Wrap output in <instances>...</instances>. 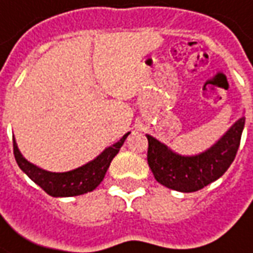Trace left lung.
<instances>
[{
    "label": "left lung",
    "instance_id": "left-lung-1",
    "mask_svg": "<svg viewBox=\"0 0 253 253\" xmlns=\"http://www.w3.org/2000/svg\"><path fill=\"white\" fill-rule=\"evenodd\" d=\"M245 117L240 118L222 139L198 156L183 157L147 135V163L158 183L168 189L193 193L222 176L236 158Z\"/></svg>",
    "mask_w": 253,
    "mask_h": 253
}]
</instances>
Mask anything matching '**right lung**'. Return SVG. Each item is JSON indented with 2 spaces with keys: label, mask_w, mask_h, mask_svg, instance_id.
Returning <instances> with one entry per match:
<instances>
[{
  "label": "right lung",
  "mask_w": 253,
  "mask_h": 253,
  "mask_svg": "<svg viewBox=\"0 0 253 253\" xmlns=\"http://www.w3.org/2000/svg\"><path fill=\"white\" fill-rule=\"evenodd\" d=\"M129 133L124 135L116 144L107 147L93 161L85 164L84 167H80L74 170L62 172V173L48 172L29 163L20 154L15 139H13V154H15V160L19 168L23 170L33 182L37 183L46 194L52 197L81 196V194L95 190L100 184L106 172L109 169L110 163L120 151Z\"/></svg>",
  "instance_id": "add662e5"
}]
</instances>
